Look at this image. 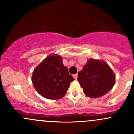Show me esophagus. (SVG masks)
Instances as JSON below:
<instances>
[{"instance_id":"esophagus-1","label":"esophagus","mask_w":134,"mask_h":134,"mask_svg":"<svg viewBox=\"0 0 134 134\" xmlns=\"http://www.w3.org/2000/svg\"><path fill=\"white\" fill-rule=\"evenodd\" d=\"M73 77L75 80L77 79V77H78V75L77 74H75V75H73Z\"/></svg>"}]
</instances>
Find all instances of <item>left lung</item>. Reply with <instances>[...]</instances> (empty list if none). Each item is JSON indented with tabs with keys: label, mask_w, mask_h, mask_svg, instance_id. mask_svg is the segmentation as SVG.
Instances as JSON below:
<instances>
[{
	"label": "left lung",
	"mask_w": 134,
	"mask_h": 134,
	"mask_svg": "<svg viewBox=\"0 0 134 134\" xmlns=\"http://www.w3.org/2000/svg\"><path fill=\"white\" fill-rule=\"evenodd\" d=\"M115 80L114 73L105 62L90 59L78 72V81L87 97L98 98L109 92Z\"/></svg>",
	"instance_id": "8db88e82"
}]
</instances>
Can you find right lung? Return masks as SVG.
Masks as SVG:
<instances>
[{
	"label": "right lung",
	"mask_w": 134,
	"mask_h": 134,
	"mask_svg": "<svg viewBox=\"0 0 134 134\" xmlns=\"http://www.w3.org/2000/svg\"><path fill=\"white\" fill-rule=\"evenodd\" d=\"M74 80L58 55L46 58L35 69L32 75L36 91L43 97L53 100L62 98Z\"/></svg>",
	"instance_id": "right-lung-1"
}]
</instances>
